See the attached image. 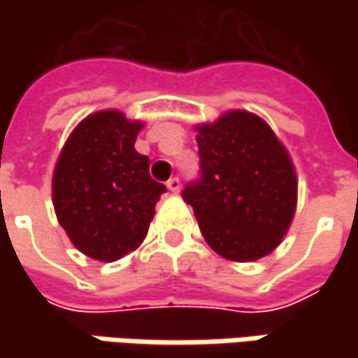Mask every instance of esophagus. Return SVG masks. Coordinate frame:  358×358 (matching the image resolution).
<instances>
[{
  "mask_svg": "<svg viewBox=\"0 0 358 358\" xmlns=\"http://www.w3.org/2000/svg\"><path fill=\"white\" fill-rule=\"evenodd\" d=\"M167 189H169L171 193H177V191L181 189V179H179V177H171V179L167 181Z\"/></svg>",
  "mask_w": 358,
  "mask_h": 358,
  "instance_id": "34e87169",
  "label": "esophagus"
}]
</instances>
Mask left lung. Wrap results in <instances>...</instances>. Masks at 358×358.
Here are the masks:
<instances>
[{
  "mask_svg": "<svg viewBox=\"0 0 358 358\" xmlns=\"http://www.w3.org/2000/svg\"><path fill=\"white\" fill-rule=\"evenodd\" d=\"M197 131L199 177L181 197L221 257H265L281 243L295 213V169L285 147L263 119L247 111H231Z\"/></svg>",
  "mask_w": 358,
  "mask_h": 358,
  "instance_id": "1",
  "label": "left lung"
}]
</instances>
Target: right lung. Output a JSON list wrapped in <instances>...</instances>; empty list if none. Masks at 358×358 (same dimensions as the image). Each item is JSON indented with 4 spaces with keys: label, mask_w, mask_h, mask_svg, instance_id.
<instances>
[{
    "label": "right lung",
    "mask_w": 358,
    "mask_h": 358,
    "mask_svg": "<svg viewBox=\"0 0 358 358\" xmlns=\"http://www.w3.org/2000/svg\"><path fill=\"white\" fill-rule=\"evenodd\" d=\"M143 125L119 111L83 119L69 135L53 173V207L77 249L117 261L141 245L167 191L149 175V157L135 151Z\"/></svg>",
    "instance_id": "1"
}]
</instances>
